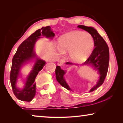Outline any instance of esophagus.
Returning <instances> with one entry per match:
<instances>
[{
  "instance_id": "esophagus-1",
  "label": "esophagus",
  "mask_w": 123,
  "mask_h": 123,
  "mask_svg": "<svg viewBox=\"0 0 123 123\" xmlns=\"http://www.w3.org/2000/svg\"><path fill=\"white\" fill-rule=\"evenodd\" d=\"M64 63V60H63V59H61V60H59V62H58L57 64H58V65L61 66V65H62V64H63Z\"/></svg>"
}]
</instances>
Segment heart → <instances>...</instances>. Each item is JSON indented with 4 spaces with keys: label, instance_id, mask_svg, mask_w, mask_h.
Wrapping results in <instances>:
<instances>
[{
    "label": "heart",
    "instance_id": "heart-1",
    "mask_svg": "<svg viewBox=\"0 0 123 123\" xmlns=\"http://www.w3.org/2000/svg\"><path fill=\"white\" fill-rule=\"evenodd\" d=\"M59 44L60 53H63L62 49L69 50L70 57L74 61L80 62L86 59L92 51L94 38L88 32L75 31L62 36Z\"/></svg>",
    "mask_w": 123,
    "mask_h": 123
}]
</instances>
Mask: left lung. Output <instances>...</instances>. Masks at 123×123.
Instances as JSON below:
<instances>
[{
    "label": "left lung",
    "mask_w": 123,
    "mask_h": 123,
    "mask_svg": "<svg viewBox=\"0 0 123 123\" xmlns=\"http://www.w3.org/2000/svg\"><path fill=\"white\" fill-rule=\"evenodd\" d=\"M79 28L86 31L92 35L94 38V48L92 52L91 55L85 61L83 65H91L98 70L100 75L99 79L96 85L93 87L89 92H93L102 85L106 76L109 64V49L107 44L104 38L97 31L92 27H88L85 25H78ZM67 64H72L71 62H67ZM66 70L61 69L59 66L56 67L55 69L56 78L59 84L67 89L72 91L64 79V75Z\"/></svg>",
    "instance_id": "obj_1"
}]
</instances>
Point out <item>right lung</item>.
Returning <instances> with one entry per match:
<instances>
[{"label": "right lung", "instance_id": "1", "mask_svg": "<svg viewBox=\"0 0 123 123\" xmlns=\"http://www.w3.org/2000/svg\"><path fill=\"white\" fill-rule=\"evenodd\" d=\"M41 35L47 38H53L55 34L49 26L42 27L36 30L20 44L13 56L10 72V82L14 94L17 99L25 101H31L36 94V85L35 82L38 72L45 66V61L36 57V61L31 72L26 79L24 88L20 89L16 87V82L19 76L20 69L24 63L36 57L34 51V46L36 41Z\"/></svg>", "mask_w": 123, "mask_h": 123}]
</instances>
